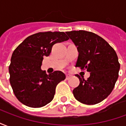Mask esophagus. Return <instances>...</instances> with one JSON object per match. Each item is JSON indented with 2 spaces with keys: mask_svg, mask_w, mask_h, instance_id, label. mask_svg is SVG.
Wrapping results in <instances>:
<instances>
[{
  "mask_svg": "<svg viewBox=\"0 0 126 126\" xmlns=\"http://www.w3.org/2000/svg\"><path fill=\"white\" fill-rule=\"evenodd\" d=\"M71 78V75H69V74H67V75H66V79L69 80V79H70Z\"/></svg>",
  "mask_w": 126,
  "mask_h": 126,
  "instance_id": "34e87169",
  "label": "esophagus"
}]
</instances>
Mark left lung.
I'll list each match as a JSON object with an SVG mask.
<instances>
[{
    "label": "left lung",
    "instance_id": "obj_1",
    "mask_svg": "<svg viewBox=\"0 0 126 126\" xmlns=\"http://www.w3.org/2000/svg\"><path fill=\"white\" fill-rule=\"evenodd\" d=\"M66 33L78 50L76 67L90 72L87 79L76 75L79 84L73 90L74 97L86 105L100 103L111 94L119 76L120 64L116 52L94 33L79 30Z\"/></svg>",
    "mask_w": 126,
    "mask_h": 126
}]
</instances>
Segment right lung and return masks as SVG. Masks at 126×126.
I'll list each match as a JSON object with an SVG mask.
<instances>
[{"instance_id": "1", "label": "right lung", "mask_w": 126, "mask_h": 126, "mask_svg": "<svg viewBox=\"0 0 126 126\" xmlns=\"http://www.w3.org/2000/svg\"><path fill=\"white\" fill-rule=\"evenodd\" d=\"M67 40L63 32H38L26 38L13 51L9 67L10 84L23 105L38 108L53 99L57 85L65 75L60 71L48 75L41 69L42 62L54 44Z\"/></svg>"}]
</instances>
